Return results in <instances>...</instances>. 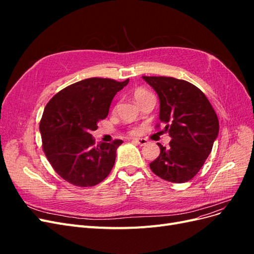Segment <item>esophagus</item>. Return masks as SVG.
<instances>
[{
    "mask_svg": "<svg viewBox=\"0 0 254 254\" xmlns=\"http://www.w3.org/2000/svg\"><path fill=\"white\" fill-rule=\"evenodd\" d=\"M134 143H136V144H139L140 146H144V145H146L148 143V141L146 140V139H133L132 140Z\"/></svg>",
    "mask_w": 254,
    "mask_h": 254,
    "instance_id": "34e87169",
    "label": "esophagus"
}]
</instances>
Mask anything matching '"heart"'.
Returning a JSON list of instances; mask_svg holds the SVG:
<instances>
[{
	"label": "heart",
	"instance_id": "heart-1",
	"mask_svg": "<svg viewBox=\"0 0 254 254\" xmlns=\"http://www.w3.org/2000/svg\"><path fill=\"white\" fill-rule=\"evenodd\" d=\"M150 93L149 92L146 90V89H143V88H136V89H134V91H133V98H134V101L137 103V105H139L140 103H141V101H143V99L146 97V96H148ZM130 133L131 134H136L137 133V130H135V129H132V130H130Z\"/></svg>",
	"mask_w": 254,
	"mask_h": 254
}]
</instances>
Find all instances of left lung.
<instances>
[{"mask_svg":"<svg viewBox=\"0 0 254 254\" xmlns=\"http://www.w3.org/2000/svg\"><path fill=\"white\" fill-rule=\"evenodd\" d=\"M160 99V121L172 137L160 147L159 157L149 164L161 179L183 183L200 171L219 131V123L209 99L189 81L166 76H142ZM156 127H159L157 125Z\"/></svg>","mask_w":254,"mask_h":254,"instance_id":"obj_1","label":"left lung"}]
</instances>
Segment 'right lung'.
Here are the masks:
<instances>
[{"instance_id":"1","label":"right lung","mask_w":254,"mask_h":254,"mask_svg":"<svg viewBox=\"0 0 254 254\" xmlns=\"http://www.w3.org/2000/svg\"><path fill=\"white\" fill-rule=\"evenodd\" d=\"M128 82L87 78L59 91L45 106L39 126L42 148L64 180L88 188L110 174L123 141L95 144L91 132L107 118L113 97Z\"/></svg>"}]
</instances>
